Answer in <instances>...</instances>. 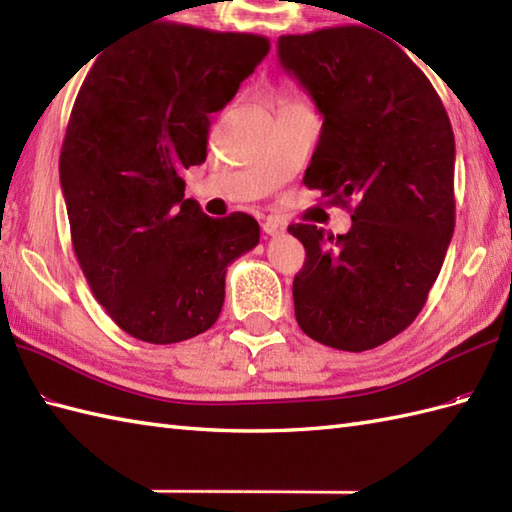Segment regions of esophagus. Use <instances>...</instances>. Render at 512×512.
<instances>
[{
    "label": "esophagus",
    "mask_w": 512,
    "mask_h": 512,
    "mask_svg": "<svg viewBox=\"0 0 512 512\" xmlns=\"http://www.w3.org/2000/svg\"><path fill=\"white\" fill-rule=\"evenodd\" d=\"M262 228H264V233H266V235H270V237L286 233V226H284V222H279L277 217H268V220L262 224Z\"/></svg>",
    "instance_id": "obj_1"
}]
</instances>
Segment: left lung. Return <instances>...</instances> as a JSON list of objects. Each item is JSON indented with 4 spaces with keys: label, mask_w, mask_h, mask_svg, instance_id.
<instances>
[{
    "label": "left lung",
    "mask_w": 512,
    "mask_h": 512,
    "mask_svg": "<svg viewBox=\"0 0 512 512\" xmlns=\"http://www.w3.org/2000/svg\"><path fill=\"white\" fill-rule=\"evenodd\" d=\"M391 39V37H389ZM372 26L284 35L279 61L323 114L303 184L350 206L352 228L290 224L306 248L292 281L310 339L365 352L418 317L455 226V140L447 110L398 43Z\"/></svg>",
    "instance_id": "obj_1"
}]
</instances>
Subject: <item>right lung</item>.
I'll use <instances>...</instances> for the list:
<instances>
[{"mask_svg":"<svg viewBox=\"0 0 512 512\" xmlns=\"http://www.w3.org/2000/svg\"><path fill=\"white\" fill-rule=\"evenodd\" d=\"M270 50L246 32L158 24L101 54L76 96L59 173L74 255L118 328L169 345L217 321L228 264L259 242L246 213L209 217L182 173L209 114Z\"/></svg>","mask_w":512,"mask_h":512,"instance_id":"right-lung-1","label":"right lung"}]
</instances>
